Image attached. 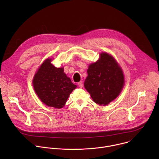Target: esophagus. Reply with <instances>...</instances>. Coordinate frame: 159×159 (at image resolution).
<instances>
[{
    "instance_id": "34e87169",
    "label": "esophagus",
    "mask_w": 159,
    "mask_h": 159,
    "mask_svg": "<svg viewBox=\"0 0 159 159\" xmlns=\"http://www.w3.org/2000/svg\"><path fill=\"white\" fill-rule=\"evenodd\" d=\"M77 84H78L79 87H80V88H82V87H83V83H82V82H78Z\"/></svg>"
}]
</instances>
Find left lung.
<instances>
[{
    "mask_svg": "<svg viewBox=\"0 0 159 159\" xmlns=\"http://www.w3.org/2000/svg\"><path fill=\"white\" fill-rule=\"evenodd\" d=\"M84 87L94 102L106 106L120 94L125 84L121 68L107 53L100 54L99 59L89 65Z\"/></svg>",
    "mask_w": 159,
    "mask_h": 159,
    "instance_id": "1",
    "label": "left lung"
}]
</instances>
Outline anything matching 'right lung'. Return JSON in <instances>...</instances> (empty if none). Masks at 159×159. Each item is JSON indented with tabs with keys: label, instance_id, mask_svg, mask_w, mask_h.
Instances as JSON below:
<instances>
[{
	"label": "right lung",
	"instance_id": "add662e5",
	"mask_svg": "<svg viewBox=\"0 0 159 159\" xmlns=\"http://www.w3.org/2000/svg\"><path fill=\"white\" fill-rule=\"evenodd\" d=\"M48 58L41 65L35 74L33 85L40 100L48 106L62 108L73 90L77 87L63 72Z\"/></svg>",
	"mask_w": 159,
	"mask_h": 159
}]
</instances>
